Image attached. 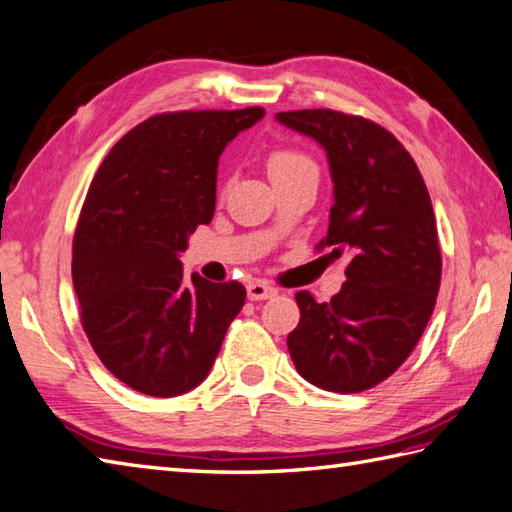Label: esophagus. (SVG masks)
<instances>
[{"label": "esophagus", "instance_id": "esophagus-1", "mask_svg": "<svg viewBox=\"0 0 512 512\" xmlns=\"http://www.w3.org/2000/svg\"><path fill=\"white\" fill-rule=\"evenodd\" d=\"M248 290V299L250 301H259V299H273L277 295V288L266 284V281L257 279V281H250V284L246 286Z\"/></svg>", "mask_w": 512, "mask_h": 512}]
</instances>
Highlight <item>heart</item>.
Instances as JSON below:
<instances>
[{"label":"heart","mask_w":512,"mask_h":512,"mask_svg":"<svg viewBox=\"0 0 512 512\" xmlns=\"http://www.w3.org/2000/svg\"><path fill=\"white\" fill-rule=\"evenodd\" d=\"M268 173L270 180L279 178V176H288V173H297V171H306V169H314V162L310 156L301 154L297 149H275L268 154Z\"/></svg>","instance_id":"obj_1"}]
</instances>
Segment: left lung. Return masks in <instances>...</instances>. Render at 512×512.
Segmentation results:
<instances>
[{"mask_svg":"<svg viewBox=\"0 0 512 512\" xmlns=\"http://www.w3.org/2000/svg\"><path fill=\"white\" fill-rule=\"evenodd\" d=\"M325 149L334 182L319 250L350 257L347 281L328 303L295 295L301 319L288 334L297 372L325 391L358 394L407 361L427 328L442 277L429 191L394 134L334 110L275 114Z\"/></svg>","mask_w":512,"mask_h":512,"instance_id":"left-lung-1","label":"left lung"}]
</instances>
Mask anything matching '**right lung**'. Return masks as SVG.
I'll return each instance as SVG.
<instances>
[{
	"instance_id": "1",
	"label": "right lung",
	"mask_w": 512,
	"mask_h": 512,
	"mask_svg": "<svg viewBox=\"0 0 512 512\" xmlns=\"http://www.w3.org/2000/svg\"><path fill=\"white\" fill-rule=\"evenodd\" d=\"M246 110L147 118L112 147L85 195L72 244L83 330L110 372L140 394H187L209 376L242 310L239 281L182 273L180 253L215 211L217 160L264 118Z\"/></svg>"
}]
</instances>
